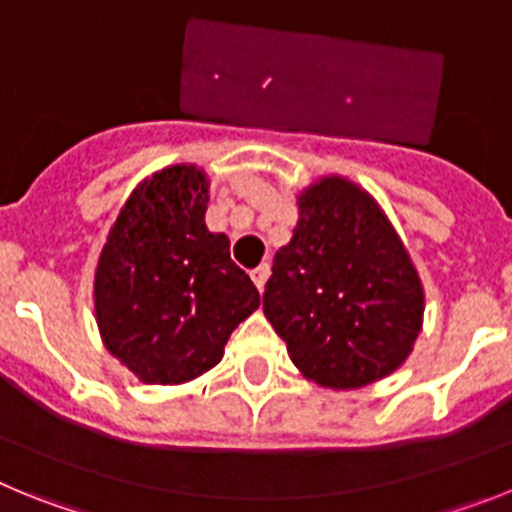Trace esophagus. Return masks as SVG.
Wrapping results in <instances>:
<instances>
[{"instance_id": "1", "label": "esophagus", "mask_w": 512, "mask_h": 512, "mask_svg": "<svg viewBox=\"0 0 512 512\" xmlns=\"http://www.w3.org/2000/svg\"><path fill=\"white\" fill-rule=\"evenodd\" d=\"M251 279H253V284L259 287V292H264V284H266V279H269V266L266 264L256 266V269L251 271Z\"/></svg>"}]
</instances>
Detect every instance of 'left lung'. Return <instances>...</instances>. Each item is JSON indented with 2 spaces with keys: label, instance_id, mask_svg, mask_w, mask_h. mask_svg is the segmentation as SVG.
Masks as SVG:
<instances>
[{
  "label": "left lung",
  "instance_id": "1",
  "mask_svg": "<svg viewBox=\"0 0 512 512\" xmlns=\"http://www.w3.org/2000/svg\"><path fill=\"white\" fill-rule=\"evenodd\" d=\"M292 241L279 248L264 315L305 377L354 390L387 377L413 351L423 287L377 202L328 176L300 194Z\"/></svg>",
  "mask_w": 512,
  "mask_h": 512
}]
</instances>
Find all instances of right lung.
Wrapping results in <instances>:
<instances>
[{
    "instance_id": "1",
    "label": "right lung",
    "mask_w": 512,
    "mask_h": 512,
    "mask_svg": "<svg viewBox=\"0 0 512 512\" xmlns=\"http://www.w3.org/2000/svg\"><path fill=\"white\" fill-rule=\"evenodd\" d=\"M210 182L169 166L140 184L112 225L94 274L99 333L146 384L210 372L259 289L230 259L225 233L205 225Z\"/></svg>"
}]
</instances>
